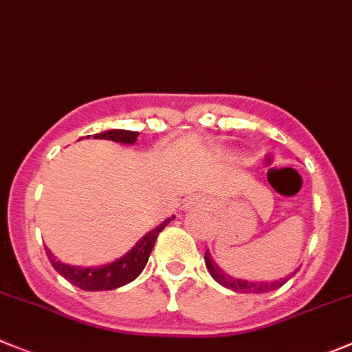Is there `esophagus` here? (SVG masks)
Segmentation results:
<instances>
[{
	"mask_svg": "<svg viewBox=\"0 0 352 352\" xmlns=\"http://www.w3.org/2000/svg\"><path fill=\"white\" fill-rule=\"evenodd\" d=\"M199 205V198H196V196H192V198L186 199V203H184V208L189 210V208H195V206Z\"/></svg>",
	"mask_w": 352,
	"mask_h": 352,
	"instance_id": "obj_1",
	"label": "esophagus"
}]
</instances>
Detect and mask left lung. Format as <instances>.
Masks as SVG:
<instances>
[{"instance_id": "8db88e82", "label": "left lung", "mask_w": 352, "mask_h": 352, "mask_svg": "<svg viewBox=\"0 0 352 352\" xmlns=\"http://www.w3.org/2000/svg\"><path fill=\"white\" fill-rule=\"evenodd\" d=\"M205 264H206V269H208V272L212 274V278L217 281V283L222 285L224 288H229V290L236 292V294H267V292L276 290V288H280L281 285L287 283L292 276L298 271V269H295V271L290 272L288 276L274 281L243 280V278H236V276L229 274V272H226L224 269L219 267V264L213 261L208 250L205 252Z\"/></svg>"}]
</instances>
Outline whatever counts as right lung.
<instances>
[{"label":"right lung","mask_w":352,"mask_h":352,"mask_svg":"<svg viewBox=\"0 0 352 352\" xmlns=\"http://www.w3.org/2000/svg\"><path fill=\"white\" fill-rule=\"evenodd\" d=\"M137 137H139V131L106 130L100 131V133H95L94 139L113 140V142L124 144V146H133V144L137 142ZM173 219H175V215L168 217V219L161 222L160 226L151 229V231L147 232V234H144L142 238L133 245V248L128 250L123 257L116 258V261L109 262V264L97 265V267H81V265L64 264V262L57 261V257L48 250L47 246H45V250H47V257L48 261H50V264L54 265L55 271L60 276H64L69 283L76 285L78 288L87 292L114 290V288H120L123 287V285L133 281L137 276L144 271L147 261H149L151 252H153L154 243H156L157 234H160V232L165 229V226H168Z\"/></svg>","instance_id":"right-lung-1"}]
</instances>
